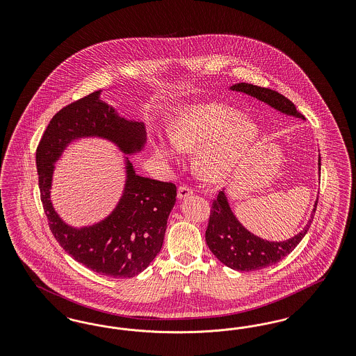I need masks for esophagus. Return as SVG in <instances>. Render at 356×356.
<instances>
[{
	"label": "esophagus",
	"mask_w": 356,
	"mask_h": 356,
	"mask_svg": "<svg viewBox=\"0 0 356 356\" xmlns=\"http://www.w3.org/2000/svg\"><path fill=\"white\" fill-rule=\"evenodd\" d=\"M192 193H193V191H192V188H191V186H181L179 188L177 197H179L180 200H184L186 197H189Z\"/></svg>",
	"instance_id": "obj_1"
}]
</instances>
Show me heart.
<instances>
[{
  "label": "heart",
  "instance_id": "heart-1",
  "mask_svg": "<svg viewBox=\"0 0 356 356\" xmlns=\"http://www.w3.org/2000/svg\"><path fill=\"white\" fill-rule=\"evenodd\" d=\"M259 135L252 120L224 104L202 102L180 112L170 128V141H160L156 153L177 159L179 149L196 154V170L209 181H220L236 168Z\"/></svg>",
  "mask_w": 356,
  "mask_h": 356
}]
</instances>
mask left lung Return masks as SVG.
I'll return each mask as SVG.
<instances>
[{
    "label": "left lung",
    "mask_w": 356,
    "mask_h": 356,
    "mask_svg": "<svg viewBox=\"0 0 356 356\" xmlns=\"http://www.w3.org/2000/svg\"><path fill=\"white\" fill-rule=\"evenodd\" d=\"M231 90L243 92L256 100L266 102L273 109L298 119L305 120V116L298 112L293 102L276 90L261 88L257 85L238 83L229 88ZM321 173V154L318 160ZM318 199L314 205L311 219L305 228L293 237L284 241H268L251 234L234 215L228 197L224 191H220L218 199L213 200L208 227L205 231V240L211 250L222 264L236 271H256L280 261L283 257L293 251V248L305 236L314 213L316 211Z\"/></svg>",
    "instance_id": "left-lung-1"
}]
</instances>
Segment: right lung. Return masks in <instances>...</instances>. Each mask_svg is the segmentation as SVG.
I'll return each instance as SVG.
<instances>
[{"label":"right lung","instance_id":"add662e5","mask_svg":"<svg viewBox=\"0 0 356 356\" xmlns=\"http://www.w3.org/2000/svg\"><path fill=\"white\" fill-rule=\"evenodd\" d=\"M102 89L57 112L40 140L35 152L41 202L56 240L74 260L111 277H134L160 252L167 220L176 203V186L136 175L125 156V186L116 208L93 225L76 228L54 211L51 202L54 163L70 143L100 137L124 154L141 152L147 143L141 121L121 118L100 99Z\"/></svg>","mask_w":356,"mask_h":356}]
</instances>
